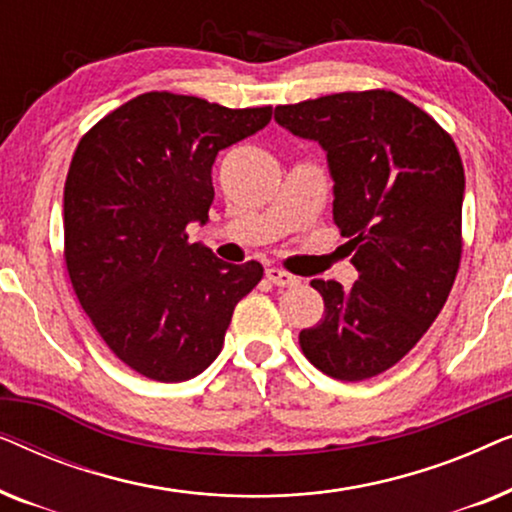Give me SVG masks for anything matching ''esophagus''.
<instances>
[{"label": "esophagus", "instance_id": "1", "mask_svg": "<svg viewBox=\"0 0 512 512\" xmlns=\"http://www.w3.org/2000/svg\"><path fill=\"white\" fill-rule=\"evenodd\" d=\"M265 277H268L275 286H296L300 282L296 275H291V272H286L282 268H268L265 270Z\"/></svg>", "mask_w": 512, "mask_h": 512}]
</instances>
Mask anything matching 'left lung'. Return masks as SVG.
<instances>
[{
  "instance_id": "8db88e82",
  "label": "left lung",
  "mask_w": 512,
  "mask_h": 512,
  "mask_svg": "<svg viewBox=\"0 0 512 512\" xmlns=\"http://www.w3.org/2000/svg\"><path fill=\"white\" fill-rule=\"evenodd\" d=\"M275 121L326 151L333 221L359 279H312L324 317L300 331L321 373L356 382L384 373L443 310L461 258L464 165L429 114L391 93H335L275 109Z\"/></svg>"
}]
</instances>
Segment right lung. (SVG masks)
<instances>
[{
    "mask_svg": "<svg viewBox=\"0 0 512 512\" xmlns=\"http://www.w3.org/2000/svg\"><path fill=\"white\" fill-rule=\"evenodd\" d=\"M272 109H228L144 93L76 146L65 181V261L76 298L125 366L158 382L209 368L263 265L188 244L209 221L219 151L256 135Z\"/></svg>",
    "mask_w": 512,
    "mask_h": 512,
    "instance_id": "obj_1",
    "label": "right lung"
}]
</instances>
